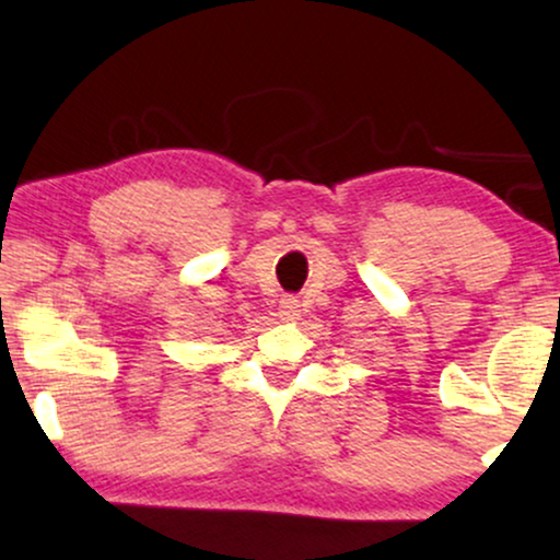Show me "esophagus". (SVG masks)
<instances>
[{"instance_id":"esophagus-1","label":"esophagus","mask_w":560,"mask_h":560,"mask_svg":"<svg viewBox=\"0 0 560 560\" xmlns=\"http://www.w3.org/2000/svg\"><path fill=\"white\" fill-rule=\"evenodd\" d=\"M279 317H281L283 322H296L299 317H302V304H299V299H294V296L281 299V304H279Z\"/></svg>"}]
</instances>
